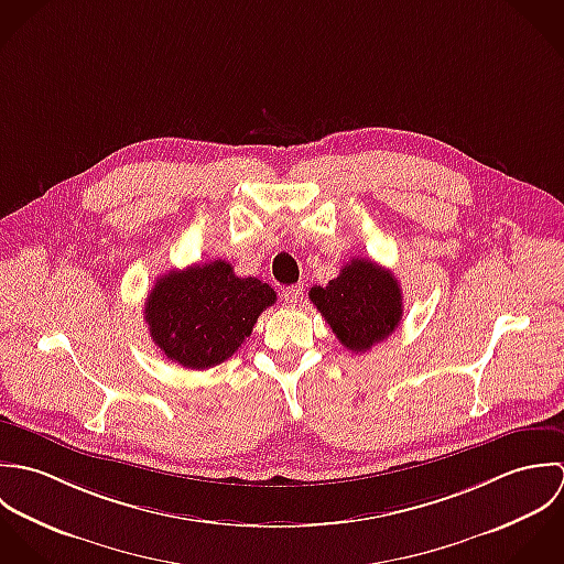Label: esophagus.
Instances as JSON below:
<instances>
[{
  "label": "esophagus",
  "mask_w": 564,
  "mask_h": 564,
  "mask_svg": "<svg viewBox=\"0 0 564 564\" xmlns=\"http://www.w3.org/2000/svg\"><path fill=\"white\" fill-rule=\"evenodd\" d=\"M283 299L288 305H299L303 301V285H292L283 290Z\"/></svg>",
  "instance_id": "obj_1"
}]
</instances>
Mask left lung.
I'll return each instance as SVG.
<instances>
[{
	"label": "left lung",
	"instance_id": "8db88e82",
	"mask_svg": "<svg viewBox=\"0 0 564 564\" xmlns=\"http://www.w3.org/2000/svg\"><path fill=\"white\" fill-rule=\"evenodd\" d=\"M310 299L352 352H366L394 334L403 316L401 285L370 259H350L327 288H312Z\"/></svg>",
	"mask_w": 564,
	"mask_h": 564
}]
</instances>
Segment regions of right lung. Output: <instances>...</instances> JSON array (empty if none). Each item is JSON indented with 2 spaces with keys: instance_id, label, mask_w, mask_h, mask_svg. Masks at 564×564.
I'll use <instances>...</instances> for the list:
<instances>
[{
  "instance_id": "obj_1",
  "label": "right lung",
  "mask_w": 564,
  "mask_h": 564,
  "mask_svg": "<svg viewBox=\"0 0 564 564\" xmlns=\"http://www.w3.org/2000/svg\"><path fill=\"white\" fill-rule=\"evenodd\" d=\"M276 292L254 276H237L223 259L170 270L145 299L150 338L183 368L205 370L228 359L252 334Z\"/></svg>"
}]
</instances>
